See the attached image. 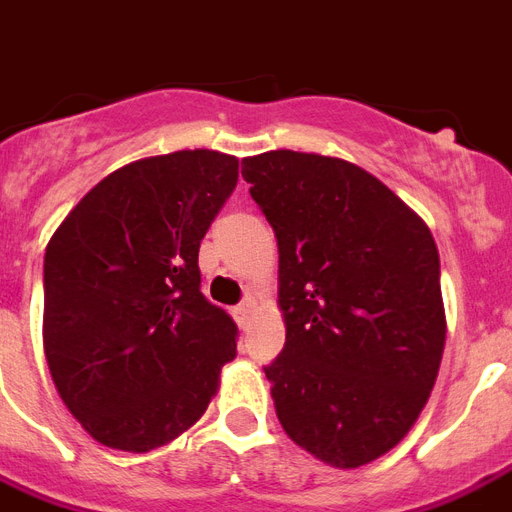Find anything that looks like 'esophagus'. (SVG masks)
<instances>
[{
    "label": "esophagus",
    "mask_w": 512,
    "mask_h": 512,
    "mask_svg": "<svg viewBox=\"0 0 512 512\" xmlns=\"http://www.w3.org/2000/svg\"><path fill=\"white\" fill-rule=\"evenodd\" d=\"M231 315H234V321L239 323V328H244L249 321V305H236L234 310H231Z\"/></svg>",
    "instance_id": "34e87169"
}]
</instances>
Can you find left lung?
Returning <instances> with one entry per match:
<instances>
[{"mask_svg":"<svg viewBox=\"0 0 512 512\" xmlns=\"http://www.w3.org/2000/svg\"><path fill=\"white\" fill-rule=\"evenodd\" d=\"M242 176L278 239L286 344L265 365L284 431L334 468L405 439L434 389L444 321L439 252L410 207L339 157L276 149Z\"/></svg>","mask_w":512,"mask_h":512,"instance_id":"obj_1","label":"left lung"}]
</instances>
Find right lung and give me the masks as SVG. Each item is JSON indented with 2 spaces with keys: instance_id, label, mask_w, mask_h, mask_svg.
<instances>
[{
  "instance_id": "add662e5",
  "label": "right lung",
  "mask_w": 512,
  "mask_h": 512,
  "mask_svg": "<svg viewBox=\"0 0 512 512\" xmlns=\"http://www.w3.org/2000/svg\"><path fill=\"white\" fill-rule=\"evenodd\" d=\"M239 160L181 149L128 162L62 220L44 255L49 373L99 444L149 452L202 418L236 323L199 292V242Z\"/></svg>"
}]
</instances>
